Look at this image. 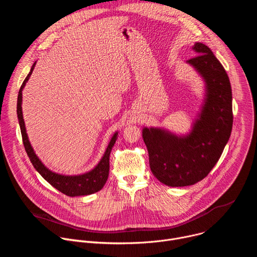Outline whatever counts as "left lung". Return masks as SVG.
I'll return each instance as SVG.
<instances>
[{"label": "left lung", "instance_id": "1", "mask_svg": "<svg viewBox=\"0 0 257 257\" xmlns=\"http://www.w3.org/2000/svg\"><path fill=\"white\" fill-rule=\"evenodd\" d=\"M197 56L189 59L205 81L204 104L186 136L158 128H144L150 167L156 178L171 187L193 185L205 178L221 158L233 126L232 88L229 76L211 50L196 43Z\"/></svg>", "mask_w": 257, "mask_h": 257}]
</instances>
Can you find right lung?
<instances>
[{
	"instance_id": "add662e5",
	"label": "right lung",
	"mask_w": 257,
	"mask_h": 257,
	"mask_svg": "<svg viewBox=\"0 0 257 257\" xmlns=\"http://www.w3.org/2000/svg\"><path fill=\"white\" fill-rule=\"evenodd\" d=\"M35 63L36 62H34V64L32 65V67L30 69L29 74L24 79V81L19 89L18 98H17V116H18L21 134H22V141L24 144L25 151L27 153V156H28L31 164L35 168V170L38 171L42 175V177L46 181H48L53 187L58 189L60 192L66 194L68 196H72V197L73 196H81V195H89V194L95 193L103 187V185L106 182V179L108 177L109 154H111L112 148L116 142L118 132H116L114 134L111 141H109L107 148H106V151H105L102 159L98 163V165L90 172L82 174V175H78V176H64V175L56 174V173L50 171L49 169H47L44 166V164L40 161V159L36 157V155L34 154L32 148H31L30 142H29L27 134H26L25 124H24V120H23V116H22V106H21L22 89L24 88L27 80L29 79L30 75L32 74V71L34 69Z\"/></svg>"
}]
</instances>
